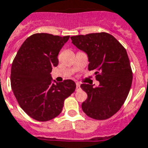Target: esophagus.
Here are the masks:
<instances>
[{"label":"esophagus","mask_w":148,"mask_h":148,"mask_svg":"<svg viewBox=\"0 0 148 148\" xmlns=\"http://www.w3.org/2000/svg\"><path fill=\"white\" fill-rule=\"evenodd\" d=\"M81 89V87H80V83L76 82V91H79Z\"/></svg>","instance_id":"esophagus-1"}]
</instances>
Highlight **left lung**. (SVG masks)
<instances>
[{"instance_id": "left-lung-1", "label": "left lung", "mask_w": 148, "mask_h": 148, "mask_svg": "<svg viewBox=\"0 0 148 148\" xmlns=\"http://www.w3.org/2000/svg\"><path fill=\"white\" fill-rule=\"evenodd\" d=\"M77 49L87 53L88 71H94L99 85L82 84L88 95L82 104L86 115L106 120L124 104L132 85V72L127 52L114 37L105 32L71 37Z\"/></svg>"}]
</instances>
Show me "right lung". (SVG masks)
I'll return each mask as SVG.
<instances>
[{"mask_svg":"<svg viewBox=\"0 0 148 148\" xmlns=\"http://www.w3.org/2000/svg\"><path fill=\"white\" fill-rule=\"evenodd\" d=\"M69 38L34 34L26 39L13 60V93L20 108L37 121H47L57 117L63 110L64 100L76 88L72 80L52 83L50 74L52 66L58 65L59 52Z\"/></svg>","mask_w":148,"mask_h":148,"instance_id":"add662e5","label":"right lung"}]
</instances>
